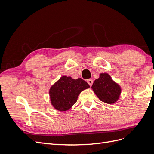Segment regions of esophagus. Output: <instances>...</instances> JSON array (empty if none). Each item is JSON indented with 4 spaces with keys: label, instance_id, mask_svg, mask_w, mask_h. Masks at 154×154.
<instances>
[{
    "label": "esophagus",
    "instance_id": "esophagus-1",
    "mask_svg": "<svg viewBox=\"0 0 154 154\" xmlns=\"http://www.w3.org/2000/svg\"><path fill=\"white\" fill-rule=\"evenodd\" d=\"M87 83H88V85H90V87H91L92 85V83H93L92 79H88V80H87Z\"/></svg>",
    "mask_w": 154,
    "mask_h": 154
}]
</instances>
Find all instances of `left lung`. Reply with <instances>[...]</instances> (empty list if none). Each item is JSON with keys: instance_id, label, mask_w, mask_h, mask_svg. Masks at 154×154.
<instances>
[{"instance_id": "obj_1", "label": "left lung", "mask_w": 154, "mask_h": 154, "mask_svg": "<svg viewBox=\"0 0 154 154\" xmlns=\"http://www.w3.org/2000/svg\"><path fill=\"white\" fill-rule=\"evenodd\" d=\"M92 89L98 98L104 103L113 104L117 101L122 92V88L109 74L101 73L92 85Z\"/></svg>"}]
</instances>
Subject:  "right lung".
<instances>
[{"label":"right lung","mask_w":154,"mask_h":154,"mask_svg":"<svg viewBox=\"0 0 154 154\" xmlns=\"http://www.w3.org/2000/svg\"><path fill=\"white\" fill-rule=\"evenodd\" d=\"M89 87L80 78L75 80L70 76H62L50 88L51 103L55 109L67 111L77 101L80 92Z\"/></svg>","instance_id":"1"}]
</instances>
